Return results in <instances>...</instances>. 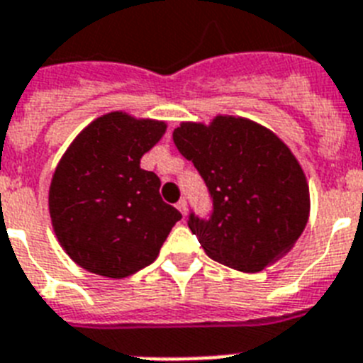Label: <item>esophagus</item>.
Here are the masks:
<instances>
[{
	"label": "esophagus",
	"instance_id": "34e87169",
	"mask_svg": "<svg viewBox=\"0 0 363 363\" xmlns=\"http://www.w3.org/2000/svg\"><path fill=\"white\" fill-rule=\"evenodd\" d=\"M176 207H178V211L182 213V215L187 216V202H185V200H179V202L176 203Z\"/></svg>",
	"mask_w": 363,
	"mask_h": 363
}]
</instances>
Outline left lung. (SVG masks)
Returning a JSON list of instances; mask_svg holds the SVG:
<instances>
[{"label":"left lung","mask_w":363,"mask_h":363,"mask_svg":"<svg viewBox=\"0 0 363 363\" xmlns=\"http://www.w3.org/2000/svg\"><path fill=\"white\" fill-rule=\"evenodd\" d=\"M172 139L213 198L209 220L189 215L213 261L257 274L292 250L308 222L311 194L299 161L272 130L216 116L209 125L182 123Z\"/></svg>","instance_id":"8db88e82"}]
</instances>
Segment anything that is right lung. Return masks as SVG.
<instances>
[{
  "label": "right lung",
  "instance_id": "right-lung-1",
  "mask_svg": "<svg viewBox=\"0 0 363 363\" xmlns=\"http://www.w3.org/2000/svg\"><path fill=\"white\" fill-rule=\"evenodd\" d=\"M167 123L110 111L64 152L49 187V215L64 252L84 270L123 279L152 264L182 218L160 196V178L141 157Z\"/></svg>",
  "mask_w": 363,
  "mask_h": 363
}]
</instances>
